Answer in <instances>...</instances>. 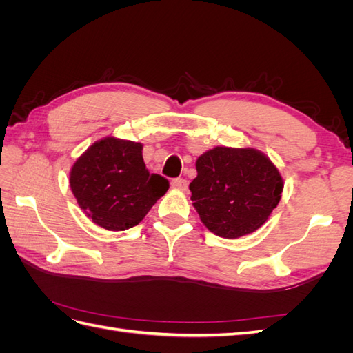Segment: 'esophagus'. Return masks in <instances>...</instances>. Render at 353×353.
<instances>
[{"label":"esophagus","mask_w":353,"mask_h":353,"mask_svg":"<svg viewBox=\"0 0 353 353\" xmlns=\"http://www.w3.org/2000/svg\"><path fill=\"white\" fill-rule=\"evenodd\" d=\"M170 185H172L174 190L183 191V193H185V191L188 190V181L184 179V178H175V179H172V183H170Z\"/></svg>","instance_id":"1"}]
</instances>
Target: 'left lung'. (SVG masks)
I'll return each mask as SVG.
<instances>
[{
	"instance_id": "obj_1",
	"label": "left lung",
	"mask_w": 353,
	"mask_h": 353,
	"mask_svg": "<svg viewBox=\"0 0 353 353\" xmlns=\"http://www.w3.org/2000/svg\"><path fill=\"white\" fill-rule=\"evenodd\" d=\"M191 200L205 227L223 239L261 228L279 205L283 178L256 148L215 147L196 162Z\"/></svg>"
}]
</instances>
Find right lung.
<instances>
[{
	"label": "right lung",
	"instance_id": "right-lung-1",
	"mask_svg": "<svg viewBox=\"0 0 353 353\" xmlns=\"http://www.w3.org/2000/svg\"><path fill=\"white\" fill-rule=\"evenodd\" d=\"M69 181L85 215L109 231L138 225L169 188L166 178L147 170L143 144L114 137L88 147L73 163Z\"/></svg>",
	"mask_w": 353,
	"mask_h": 353
}]
</instances>
